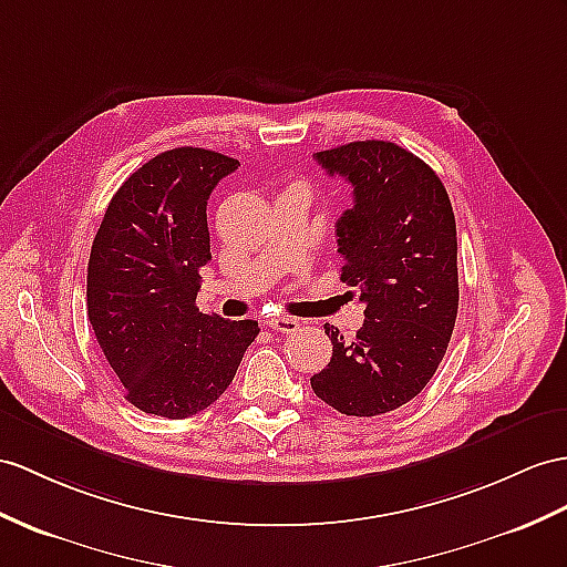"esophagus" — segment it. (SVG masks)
Listing matches in <instances>:
<instances>
[{
    "instance_id": "34e87169",
    "label": "esophagus",
    "mask_w": 567,
    "mask_h": 567,
    "mask_svg": "<svg viewBox=\"0 0 567 567\" xmlns=\"http://www.w3.org/2000/svg\"><path fill=\"white\" fill-rule=\"evenodd\" d=\"M267 327L271 331H281V334H291V331L298 329V320H296V317H288V315H276V317H269Z\"/></svg>"
}]
</instances>
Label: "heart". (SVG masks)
Masks as SVG:
<instances>
[{
	"mask_svg": "<svg viewBox=\"0 0 567 567\" xmlns=\"http://www.w3.org/2000/svg\"><path fill=\"white\" fill-rule=\"evenodd\" d=\"M298 189H302V187H298Z\"/></svg>",
	"mask_w": 567,
	"mask_h": 567,
	"instance_id": "1",
	"label": "heart"
}]
</instances>
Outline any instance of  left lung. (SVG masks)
Returning a JSON list of instances; mask_svg holds the SVG:
<instances>
[{"mask_svg": "<svg viewBox=\"0 0 567 567\" xmlns=\"http://www.w3.org/2000/svg\"><path fill=\"white\" fill-rule=\"evenodd\" d=\"M353 187L337 220L341 281L365 302L353 339L324 324L331 361L315 394L347 416H380L421 394L457 320V226L431 165L392 142H351L315 154Z\"/></svg>", "mask_w": 567, "mask_h": 567, "instance_id": "1", "label": "left lung"}]
</instances>
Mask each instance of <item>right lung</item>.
<instances>
[{"mask_svg": "<svg viewBox=\"0 0 567 567\" xmlns=\"http://www.w3.org/2000/svg\"><path fill=\"white\" fill-rule=\"evenodd\" d=\"M238 165L209 148L163 151L124 179L93 238L89 322L124 399L144 413L187 419L212 406L259 334L255 320L195 302L212 259L206 202Z\"/></svg>", "mask_w": 567, "mask_h": 567, "instance_id": "add662e5", "label": "right lung"}]
</instances>
